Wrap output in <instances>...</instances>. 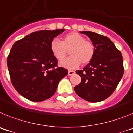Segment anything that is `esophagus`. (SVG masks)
<instances>
[{
    "mask_svg": "<svg viewBox=\"0 0 133 133\" xmlns=\"http://www.w3.org/2000/svg\"><path fill=\"white\" fill-rule=\"evenodd\" d=\"M75 71L74 70H69V72H68V75L69 76H71V75H74L75 74Z\"/></svg>",
    "mask_w": 133,
    "mask_h": 133,
    "instance_id": "1",
    "label": "esophagus"
}]
</instances>
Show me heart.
I'll use <instances>...</instances> for the list:
<instances>
[{
    "instance_id": "obj_1",
    "label": "heart",
    "mask_w": 133,
    "mask_h": 133,
    "mask_svg": "<svg viewBox=\"0 0 133 133\" xmlns=\"http://www.w3.org/2000/svg\"><path fill=\"white\" fill-rule=\"evenodd\" d=\"M50 50L55 58L61 61L66 56L69 51L71 56L63 60L61 65L67 69H76L82 63L87 64L94 58L95 47L91 41L77 32L66 34L62 38L61 42L58 40H52L50 43Z\"/></svg>"
}]
</instances>
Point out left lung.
<instances>
[{
    "label": "left lung",
    "mask_w": 133,
    "mask_h": 133,
    "mask_svg": "<svg viewBox=\"0 0 133 133\" xmlns=\"http://www.w3.org/2000/svg\"><path fill=\"white\" fill-rule=\"evenodd\" d=\"M81 32L87 35L92 41L95 54L83 70L76 71L81 77V82L74 90L83 99L97 103L110 97L123 77V56L107 36L90 31Z\"/></svg>",
    "instance_id": "8db88e82"
}]
</instances>
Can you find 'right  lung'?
<instances>
[{"mask_svg": "<svg viewBox=\"0 0 133 133\" xmlns=\"http://www.w3.org/2000/svg\"><path fill=\"white\" fill-rule=\"evenodd\" d=\"M64 29L43 30L28 35L14 43L7 57L11 83L16 91L31 101L50 98L68 70L58 66L50 43Z\"/></svg>", "mask_w": 133, "mask_h": 133, "instance_id": "add662e5", "label": "right lung"}]
</instances>
